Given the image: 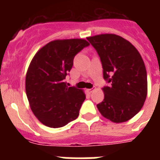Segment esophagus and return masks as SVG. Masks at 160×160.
<instances>
[{"mask_svg":"<svg viewBox=\"0 0 160 160\" xmlns=\"http://www.w3.org/2000/svg\"><path fill=\"white\" fill-rule=\"evenodd\" d=\"M93 90H94V89L91 88V89H87V92H88V93H92V92H93Z\"/></svg>","mask_w":160,"mask_h":160,"instance_id":"esophagus-1","label":"esophagus"}]
</instances>
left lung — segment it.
<instances>
[{
	"instance_id": "1",
	"label": "left lung",
	"mask_w": 160,
	"mask_h": 160,
	"mask_svg": "<svg viewBox=\"0 0 160 160\" xmlns=\"http://www.w3.org/2000/svg\"><path fill=\"white\" fill-rule=\"evenodd\" d=\"M96 49L110 86L102 88L104 99L97 105L103 117L123 122L138 114L148 93L146 67L140 53L131 42L111 33L87 38Z\"/></svg>"
}]
</instances>
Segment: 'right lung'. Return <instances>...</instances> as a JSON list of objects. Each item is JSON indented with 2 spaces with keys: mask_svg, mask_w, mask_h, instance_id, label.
<instances>
[{
  "mask_svg": "<svg viewBox=\"0 0 160 160\" xmlns=\"http://www.w3.org/2000/svg\"><path fill=\"white\" fill-rule=\"evenodd\" d=\"M90 44L84 39L55 40L35 54L25 78V91L35 116L44 125L64 127L79 114L84 92L65 82L75 55Z\"/></svg>",
  "mask_w": 160,
  "mask_h": 160,
  "instance_id": "right-lung-1",
  "label": "right lung"
}]
</instances>
